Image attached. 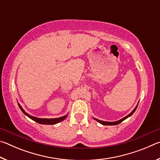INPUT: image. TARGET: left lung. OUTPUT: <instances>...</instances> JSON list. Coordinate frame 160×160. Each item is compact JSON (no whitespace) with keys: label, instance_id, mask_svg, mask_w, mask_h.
<instances>
[{"label":"left lung","instance_id":"obj_1","mask_svg":"<svg viewBox=\"0 0 160 160\" xmlns=\"http://www.w3.org/2000/svg\"><path fill=\"white\" fill-rule=\"evenodd\" d=\"M137 107H138V105H137L136 107H135V109L132 111V112L130 113L128 115H127V116H125V117H124V118H121V119H120V120H119V121H113V122H109V121H104L99 120V119H97V118H94V119H95L96 121H98L99 123H100L101 124H102V125H105V126H114V125H117V124H119L120 123H121V122H122L123 121L125 120V119H126L127 118H128L129 116H131L132 114V113H133L135 112V111L136 110Z\"/></svg>","mask_w":160,"mask_h":160}]
</instances>
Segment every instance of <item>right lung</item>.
Wrapping results in <instances>:
<instances>
[{
	"label": "right lung",
	"instance_id": "obj_1",
	"mask_svg": "<svg viewBox=\"0 0 160 160\" xmlns=\"http://www.w3.org/2000/svg\"><path fill=\"white\" fill-rule=\"evenodd\" d=\"M18 106L20 107V109H21L22 112L28 116L29 118L32 119V120L36 121L37 123H39L40 124H46V125H53V124H56L61 121L65 120L67 118L68 115H65L63 116H61V117L59 118H37V117H34V116H32L31 115H29V113H26L25 111L24 110L22 107L20 106V104L18 103Z\"/></svg>",
	"mask_w": 160,
	"mask_h": 160
}]
</instances>
